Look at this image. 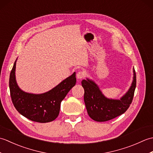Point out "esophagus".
Masks as SVG:
<instances>
[{"instance_id": "1", "label": "esophagus", "mask_w": 153, "mask_h": 153, "mask_svg": "<svg viewBox=\"0 0 153 153\" xmlns=\"http://www.w3.org/2000/svg\"><path fill=\"white\" fill-rule=\"evenodd\" d=\"M85 76V73L83 72V71H78V72L77 73V79H82Z\"/></svg>"}]
</instances>
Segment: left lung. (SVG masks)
Returning <instances> with one entry per match:
<instances>
[{"label":"left lung","instance_id":"left-lung-1","mask_svg":"<svg viewBox=\"0 0 153 153\" xmlns=\"http://www.w3.org/2000/svg\"><path fill=\"white\" fill-rule=\"evenodd\" d=\"M83 87L84 102L91 118L97 122H106L120 116L128 109L134 98L136 87V74L134 68V79L130 88L120 100L106 98L92 80L82 82Z\"/></svg>","mask_w":153,"mask_h":153}]
</instances>
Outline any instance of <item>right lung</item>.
<instances>
[{"label":"right lung","mask_w":153,"mask_h":153,"mask_svg":"<svg viewBox=\"0 0 153 153\" xmlns=\"http://www.w3.org/2000/svg\"><path fill=\"white\" fill-rule=\"evenodd\" d=\"M16 60L11 70L9 79L10 96L16 109L22 116L31 121L40 123L53 121L59 114L62 100L76 85V72L49 91L42 94L29 93L19 89L16 83L15 75Z\"/></svg>","instance_id":"1"}]
</instances>
